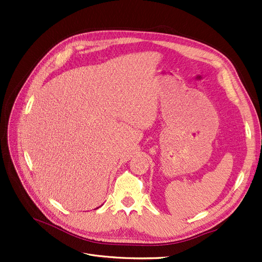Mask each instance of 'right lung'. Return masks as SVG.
Here are the masks:
<instances>
[{"instance_id": "obj_1", "label": "right lung", "mask_w": 262, "mask_h": 262, "mask_svg": "<svg viewBox=\"0 0 262 262\" xmlns=\"http://www.w3.org/2000/svg\"><path fill=\"white\" fill-rule=\"evenodd\" d=\"M98 208H99V207H98Z\"/></svg>"}]
</instances>
